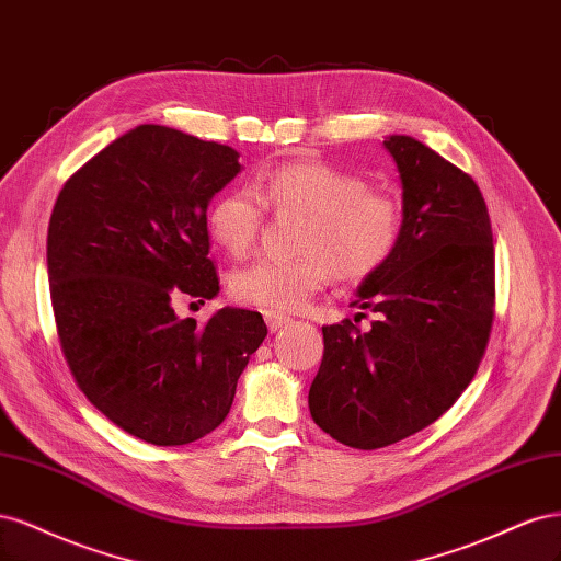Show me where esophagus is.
I'll list each match as a JSON object with an SVG mask.
<instances>
[{
	"instance_id": "esophagus-1",
	"label": "esophagus",
	"mask_w": 561,
	"mask_h": 561,
	"mask_svg": "<svg viewBox=\"0 0 561 561\" xmlns=\"http://www.w3.org/2000/svg\"><path fill=\"white\" fill-rule=\"evenodd\" d=\"M265 317V323H267V329L270 331H279L282 327H284V323H288V317L286 314H279V312H265L263 314Z\"/></svg>"
}]
</instances>
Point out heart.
Segmentation results:
<instances>
[{
    "instance_id": "heart-1",
    "label": "heart",
    "mask_w": 561,
    "mask_h": 561,
    "mask_svg": "<svg viewBox=\"0 0 561 561\" xmlns=\"http://www.w3.org/2000/svg\"><path fill=\"white\" fill-rule=\"evenodd\" d=\"M267 209L305 214L296 240L300 256L240 267L230 291L270 312L302 310L331 275L345 284L366 282L389 263L403 230V207L391 193L317 160L282 162L256 188L219 193L207 209V228L228 254L242 259L256 247Z\"/></svg>"
}]
</instances>
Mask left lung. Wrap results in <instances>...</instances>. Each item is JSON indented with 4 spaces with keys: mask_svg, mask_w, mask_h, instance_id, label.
Listing matches in <instances>:
<instances>
[{
    "mask_svg": "<svg viewBox=\"0 0 561 561\" xmlns=\"http://www.w3.org/2000/svg\"><path fill=\"white\" fill-rule=\"evenodd\" d=\"M403 184V230L389 263L352 305L373 310L323 327L312 420L342 445L377 449L445 414L471 385L494 321V242L484 197L426 144L385 139Z\"/></svg>",
    "mask_w": 561,
    "mask_h": 561,
    "instance_id": "1",
    "label": "left lung"
}]
</instances>
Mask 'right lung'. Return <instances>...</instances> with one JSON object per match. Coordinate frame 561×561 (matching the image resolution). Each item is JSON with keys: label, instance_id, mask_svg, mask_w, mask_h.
<instances>
[{"label": "right lung", "instance_id": "obj_1", "mask_svg": "<svg viewBox=\"0 0 561 561\" xmlns=\"http://www.w3.org/2000/svg\"><path fill=\"white\" fill-rule=\"evenodd\" d=\"M238 151L139 125L71 174L48 221L46 261L60 347L106 420L151 445L219 426L267 327L259 312L179 319L211 300L207 205L240 172Z\"/></svg>", "mask_w": 561, "mask_h": 561}]
</instances>
